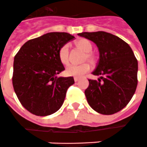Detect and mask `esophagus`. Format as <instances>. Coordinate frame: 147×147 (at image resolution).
<instances>
[{"label":"esophagus","mask_w":147,"mask_h":147,"mask_svg":"<svg viewBox=\"0 0 147 147\" xmlns=\"http://www.w3.org/2000/svg\"><path fill=\"white\" fill-rule=\"evenodd\" d=\"M79 80V77H75V78H74V81H75V82H78Z\"/></svg>","instance_id":"1"}]
</instances>
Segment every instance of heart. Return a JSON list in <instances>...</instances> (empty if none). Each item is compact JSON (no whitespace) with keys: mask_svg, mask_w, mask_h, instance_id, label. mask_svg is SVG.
I'll return each mask as SVG.
<instances>
[{"mask_svg":"<svg viewBox=\"0 0 147 147\" xmlns=\"http://www.w3.org/2000/svg\"><path fill=\"white\" fill-rule=\"evenodd\" d=\"M76 46L81 51L85 52L82 61H88L90 63H94L96 61V56L91 51L93 49V45L90 40L87 39H79L75 43ZM58 57L61 62L63 65H68L70 61V54H69V45L65 43L58 51ZM91 69L90 64L84 63L82 65H70L65 68V73L67 76L81 77L85 74L89 72Z\"/></svg>","mask_w":147,"mask_h":147,"instance_id":"1","label":"heart"}]
</instances>
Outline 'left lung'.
Wrapping results in <instances>:
<instances>
[{
  "label": "left lung",
  "instance_id": "1",
  "mask_svg": "<svg viewBox=\"0 0 147 147\" xmlns=\"http://www.w3.org/2000/svg\"><path fill=\"white\" fill-rule=\"evenodd\" d=\"M79 36L93 41L100 57L85 90L88 104L96 112L110 115L120 111L131 100L137 87L138 61L128 43L108 32H82Z\"/></svg>",
  "mask_w": 147,
  "mask_h": 147
}]
</instances>
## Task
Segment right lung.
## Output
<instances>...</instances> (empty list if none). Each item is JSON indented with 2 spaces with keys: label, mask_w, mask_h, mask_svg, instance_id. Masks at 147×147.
<instances>
[{
  "label": "right lung",
  "mask_w": 147,
  "mask_h": 147,
  "mask_svg": "<svg viewBox=\"0 0 147 147\" xmlns=\"http://www.w3.org/2000/svg\"><path fill=\"white\" fill-rule=\"evenodd\" d=\"M67 32H48L29 40L14 58L12 84L18 100L37 116L54 114L62 106L73 77H57L65 70L59 60L61 47L73 40Z\"/></svg>",
  "instance_id": "right-lung-1"
}]
</instances>
